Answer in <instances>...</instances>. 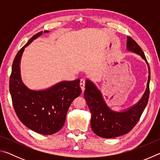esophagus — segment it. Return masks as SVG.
I'll return each mask as SVG.
<instances>
[{"mask_svg":"<svg viewBox=\"0 0 160 160\" xmlns=\"http://www.w3.org/2000/svg\"><path fill=\"white\" fill-rule=\"evenodd\" d=\"M80 85L81 89H82V90L84 91V90H85V79H81L80 80Z\"/></svg>","mask_w":160,"mask_h":160,"instance_id":"esophagus-1","label":"esophagus"}]
</instances>
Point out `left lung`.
<instances>
[{
  "label": "left lung",
  "instance_id": "obj_1",
  "mask_svg": "<svg viewBox=\"0 0 160 160\" xmlns=\"http://www.w3.org/2000/svg\"><path fill=\"white\" fill-rule=\"evenodd\" d=\"M126 48L141 56L148 67L147 88L137 104L123 112H116L108 107L102 94L91 80L87 79L84 96L91 112V128L103 138H112L129 132L136 125L147 106L150 95V66L141 48L131 37H127Z\"/></svg>",
  "mask_w": 160,
  "mask_h": 160
}]
</instances>
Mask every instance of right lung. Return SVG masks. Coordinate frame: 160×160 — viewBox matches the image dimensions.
I'll return each mask as SVG.
<instances>
[{
    "mask_svg": "<svg viewBox=\"0 0 160 160\" xmlns=\"http://www.w3.org/2000/svg\"><path fill=\"white\" fill-rule=\"evenodd\" d=\"M44 31V33H48ZM34 35L18 51L13 61L10 78V92L16 114L24 125L42 135H52L60 131L66 121L70 105L82 92L80 79L62 81L43 90L29 89L20 74V61L25 47L41 36Z\"/></svg>",
    "mask_w": 160,
    "mask_h": 160,
    "instance_id": "right-lung-1",
    "label": "right lung"
}]
</instances>
